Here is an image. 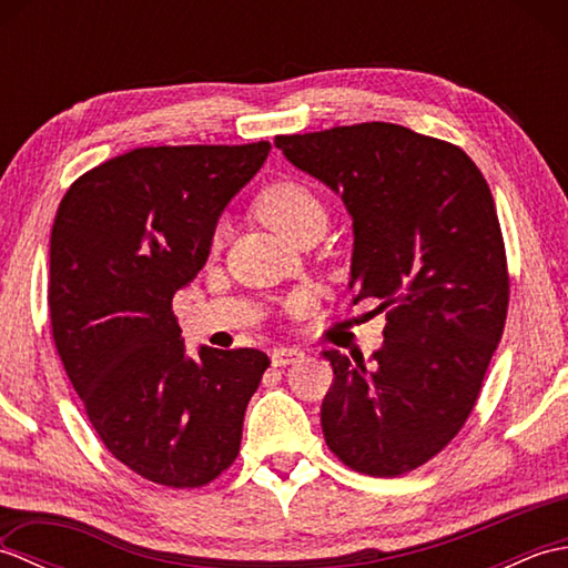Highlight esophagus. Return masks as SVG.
I'll return each mask as SVG.
<instances>
[{
  "instance_id": "1",
  "label": "esophagus",
  "mask_w": 568,
  "mask_h": 568,
  "mask_svg": "<svg viewBox=\"0 0 568 568\" xmlns=\"http://www.w3.org/2000/svg\"><path fill=\"white\" fill-rule=\"evenodd\" d=\"M297 358H303V352L295 346H275L271 348V364L273 366H291Z\"/></svg>"
}]
</instances>
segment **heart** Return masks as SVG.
I'll return each instance as SVG.
<instances>
[{
	"instance_id": "obj_1",
	"label": "heart",
	"mask_w": 568,
	"mask_h": 568,
	"mask_svg": "<svg viewBox=\"0 0 568 568\" xmlns=\"http://www.w3.org/2000/svg\"><path fill=\"white\" fill-rule=\"evenodd\" d=\"M256 212L265 224L285 239H293L300 229L315 222L327 224L324 202L315 190L300 180H281V183L265 187L256 202Z\"/></svg>"
}]
</instances>
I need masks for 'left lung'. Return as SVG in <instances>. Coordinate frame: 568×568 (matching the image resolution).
Wrapping results in <instances>:
<instances>
[{"label":"left lung","mask_w":568,"mask_h":568,"mask_svg":"<svg viewBox=\"0 0 568 568\" xmlns=\"http://www.w3.org/2000/svg\"><path fill=\"white\" fill-rule=\"evenodd\" d=\"M275 149L342 197L354 303L388 307L368 361L324 352V439L361 474H407L462 429L503 336L510 285L490 187L458 146L385 122L275 136Z\"/></svg>","instance_id":"8db88e82"}]
</instances>
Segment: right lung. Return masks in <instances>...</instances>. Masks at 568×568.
<instances>
[{"instance_id":"obj_1","label":"right lung","mask_w":568,"mask_h":568,"mask_svg":"<svg viewBox=\"0 0 568 568\" xmlns=\"http://www.w3.org/2000/svg\"><path fill=\"white\" fill-rule=\"evenodd\" d=\"M271 143L134 149L84 173L51 232L48 310L72 388L119 462L153 484L197 488L239 454L268 356H187L173 297L210 256L226 204Z\"/></svg>"}]
</instances>
